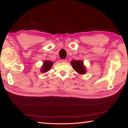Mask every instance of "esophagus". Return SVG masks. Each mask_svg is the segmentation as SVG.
<instances>
[{"instance_id": "1", "label": "esophagus", "mask_w": 128, "mask_h": 128, "mask_svg": "<svg viewBox=\"0 0 128 128\" xmlns=\"http://www.w3.org/2000/svg\"><path fill=\"white\" fill-rule=\"evenodd\" d=\"M61 62H66V59H62Z\"/></svg>"}]
</instances>
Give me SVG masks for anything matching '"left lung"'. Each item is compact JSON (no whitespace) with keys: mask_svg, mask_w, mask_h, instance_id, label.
<instances>
[{"mask_svg":"<svg viewBox=\"0 0 128 128\" xmlns=\"http://www.w3.org/2000/svg\"><path fill=\"white\" fill-rule=\"evenodd\" d=\"M71 65L73 69L75 72H76L78 74L81 75H84L86 73V66H84L83 61L79 60H74L71 61Z\"/></svg>","mask_w":128,"mask_h":128,"instance_id":"obj_1","label":"left lung"}]
</instances>
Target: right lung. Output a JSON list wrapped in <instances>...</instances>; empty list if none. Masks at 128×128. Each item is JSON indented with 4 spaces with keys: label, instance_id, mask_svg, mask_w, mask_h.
I'll return each mask as SVG.
<instances>
[{
    "label": "right lung",
    "instance_id": "1",
    "mask_svg": "<svg viewBox=\"0 0 128 128\" xmlns=\"http://www.w3.org/2000/svg\"><path fill=\"white\" fill-rule=\"evenodd\" d=\"M53 62L50 60H46L43 62L42 68H40V72H46L49 71L51 68V67L53 66Z\"/></svg>",
    "mask_w": 128,
    "mask_h": 128
}]
</instances>
